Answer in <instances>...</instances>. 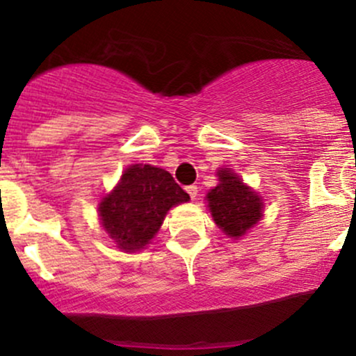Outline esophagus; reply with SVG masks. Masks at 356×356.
<instances>
[{"instance_id": "esophagus-1", "label": "esophagus", "mask_w": 356, "mask_h": 356, "mask_svg": "<svg viewBox=\"0 0 356 356\" xmlns=\"http://www.w3.org/2000/svg\"><path fill=\"white\" fill-rule=\"evenodd\" d=\"M186 191H188V195L191 196V200H196V195H198V188H196V186H188Z\"/></svg>"}]
</instances>
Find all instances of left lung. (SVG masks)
Here are the masks:
<instances>
[{
    "instance_id": "1",
    "label": "left lung",
    "mask_w": 356,
    "mask_h": 356,
    "mask_svg": "<svg viewBox=\"0 0 356 356\" xmlns=\"http://www.w3.org/2000/svg\"><path fill=\"white\" fill-rule=\"evenodd\" d=\"M220 184L207 195L215 224L231 238L246 234L261 217V200L232 170L217 172Z\"/></svg>"
}]
</instances>
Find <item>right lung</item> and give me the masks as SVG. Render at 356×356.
I'll use <instances>...</instances> for the list:
<instances>
[{
	"mask_svg": "<svg viewBox=\"0 0 356 356\" xmlns=\"http://www.w3.org/2000/svg\"><path fill=\"white\" fill-rule=\"evenodd\" d=\"M189 195L163 168L131 165L111 195L99 203L105 231L122 250L136 251L156 234L165 213Z\"/></svg>",
	"mask_w": 356,
	"mask_h": 356,
	"instance_id": "obj_1",
	"label": "right lung"
}]
</instances>
